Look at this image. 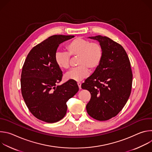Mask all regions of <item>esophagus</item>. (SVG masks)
Returning a JSON list of instances; mask_svg holds the SVG:
<instances>
[{"label":"esophagus","mask_w":152,"mask_h":152,"mask_svg":"<svg viewBox=\"0 0 152 152\" xmlns=\"http://www.w3.org/2000/svg\"><path fill=\"white\" fill-rule=\"evenodd\" d=\"M77 85L79 86V87H80V86H81V83H80V82H77Z\"/></svg>","instance_id":"esophagus-1"}]
</instances>
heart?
I'll list each match as a JSON object with an SVG mask.
<instances>
[{"label": "heart", "mask_w": 152, "mask_h": 152, "mask_svg": "<svg viewBox=\"0 0 152 152\" xmlns=\"http://www.w3.org/2000/svg\"><path fill=\"white\" fill-rule=\"evenodd\" d=\"M82 58L84 60L85 64H88L89 66H93L96 67L99 62V58L96 56L94 53H92L90 49L86 50L82 55Z\"/></svg>", "instance_id": "b5f03b06"}]
</instances>
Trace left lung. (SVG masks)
<instances>
[{
	"label": "left lung",
	"mask_w": 152,
	"mask_h": 152,
	"mask_svg": "<svg viewBox=\"0 0 152 152\" xmlns=\"http://www.w3.org/2000/svg\"><path fill=\"white\" fill-rule=\"evenodd\" d=\"M69 39L67 35H55L42 41L29 52L21 71V90L25 102L34 117L47 123H56L64 117L67 102L73 96L74 90H79L74 80L55 87L62 76L56 52L61 43ZM52 88L54 90L51 91Z\"/></svg>",
	"instance_id": "1"
}]
</instances>
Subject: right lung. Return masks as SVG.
<instances>
[{
	"mask_svg": "<svg viewBox=\"0 0 152 152\" xmlns=\"http://www.w3.org/2000/svg\"><path fill=\"white\" fill-rule=\"evenodd\" d=\"M89 38L100 43L102 53L99 66L81 87L91 93L86 106L88 114L97 120H107L122 110L131 94V63L123 48L111 38L101 35Z\"/></svg>",
	"mask_w": 152,
	"mask_h": 152,
	"instance_id": "add662e5",
	"label": "right lung"
}]
</instances>
